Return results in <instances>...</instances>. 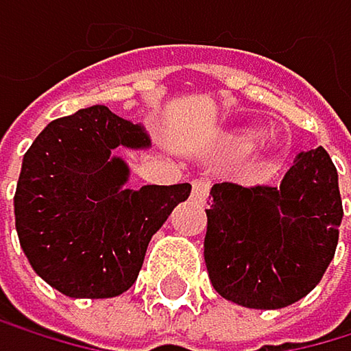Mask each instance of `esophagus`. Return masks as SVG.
<instances>
[{"mask_svg": "<svg viewBox=\"0 0 351 351\" xmlns=\"http://www.w3.org/2000/svg\"><path fill=\"white\" fill-rule=\"evenodd\" d=\"M206 193H208V184L204 182V180H195L193 182V197L202 202V199H206Z\"/></svg>", "mask_w": 351, "mask_h": 351, "instance_id": "1", "label": "esophagus"}]
</instances>
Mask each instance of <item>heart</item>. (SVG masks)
<instances>
[{
  "instance_id": "obj_1",
  "label": "heart",
  "mask_w": 351,
  "mask_h": 351,
  "mask_svg": "<svg viewBox=\"0 0 351 351\" xmlns=\"http://www.w3.org/2000/svg\"><path fill=\"white\" fill-rule=\"evenodd\" d=\"M257 141H259V132L257 130H241L233 138V143H235L237 149H250Z\"/></svg>"
}]
</instances>
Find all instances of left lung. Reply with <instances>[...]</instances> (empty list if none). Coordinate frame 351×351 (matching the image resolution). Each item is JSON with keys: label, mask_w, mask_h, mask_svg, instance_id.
Returning <instances> with one entry per match:
<instances>
[{"label": "left lung", "mask_w": 351, "mask_h": 351, "mask_svg": "<svg viewBox=\"0 0 351 351\" xmlns=\"http://www.w3.org/2000/svg\"><path fill=\"white\" fill-rule=\"evenodd\" d=\"M204 261L221 297L279 310L321 281L339 244V173L323 147L301 152L277 186L213 184Z\"/></svg>", "instance_id": "obj_1"}]
</instances>
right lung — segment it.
I'll return each instance as SVG.
<instances>
[{"label": "right lung", "mask_w": 351, "mask_h": 351, "mask_svg": "<svg viewBox=\"0 0 351 351\" xmlns=\"http://www.w3.org/2000/svg\"><path fill=\"white\" fill-rule=\"evenodd\" d=\"M141 125L105 105L52 121L23 156L14 226L34 272L72 299L132 288L154 233L191 184L125 189L130 167L114 149H147Z\"/></svg>", "instance_id": "right-lung-1"}]
</instances>
